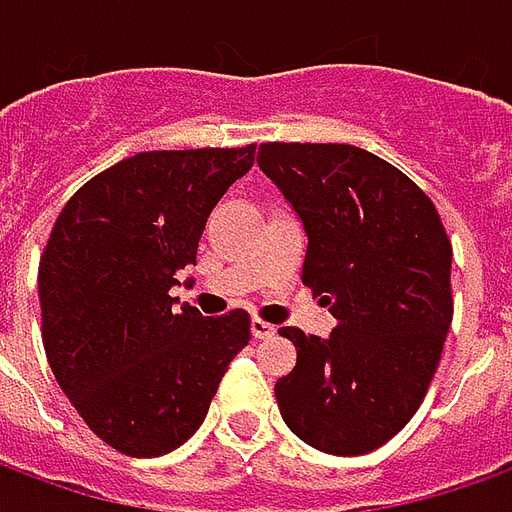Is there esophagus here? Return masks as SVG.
<instances>
[{
  "label": "esophagus",
  "mask_w": 512,
  "mask_h": 512,
  "mask_svg": "<svg viewBox=\"0 0 512 512\" xmlns=\"http://www.w3.org/2000/svg\"><path fill=\"white\" fill-rule=\"evenodd\" d=\"M274 332H277V329H274L271 323L263 321V318H255V321H252V337H255V340H266V337H271Z\"/></svg>",
  "instance_id": "1"
}]
</instances>
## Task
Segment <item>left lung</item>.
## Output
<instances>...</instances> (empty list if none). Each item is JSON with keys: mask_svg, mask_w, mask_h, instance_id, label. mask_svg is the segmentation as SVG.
Listing matches in <instances>:
<instances>
[{"mask_svg": "<svg viewBox=\"0 0 512 512\" xmlns=\"http://www.w3.org/2000/svg\"><path fill=\"white\" fill-rule=\"evenodd\" d=\"M257 164L307 230L301 282L337 326H282L299 348L274 386L282 419L332 455L397 436L428 395L452 323V244L436 205L384 158L334 142H263Z\"/></svg>", "mask_w": 512, "mask_h": 512, "instance_id": "1", "label": "left lung"}]
</instances>
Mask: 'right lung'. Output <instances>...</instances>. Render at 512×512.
Segmentation results:
<instances>
[{"label": "right lung", "mask_w": 512, "mask_h": 512, "mask_svg": "<svg viewBox=\"0 0 512 512\" xmlns=\"http://www.w3.org/2000/svg\"><path fill=\"white\" fill-rule=\"evenodd\" d=\"M252 161L255 145L136 153L87 180L51 227L38 268L43 348L112 450L156 458L191 439L249 343V312L202 318L169 288Z\"/></svg>", "instance_id": "right-lung-1"}]
</instances>
